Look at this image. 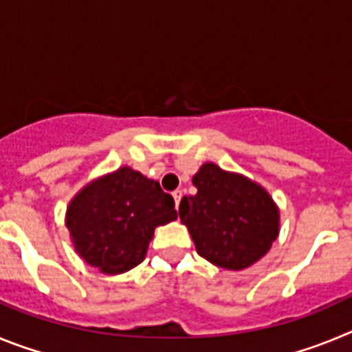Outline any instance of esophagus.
<instances>
[{
	"label": "esophagus",
	"instance_id": "34e87169",
	"mask_svg": "<svg viewBox=\"0 0 352 352\" xmlns=\"http://www.w3.org/2000/svg\"><path fill=\"white\" fill-rule=\"evenodd\" d=\"M173 197H174V203H176V208L179 206V201H182L183 197V192L182 190H174L173 192Z\"/></svg>",
	"mask_w": 352,
	"mask_h": 352
}]
</instances>
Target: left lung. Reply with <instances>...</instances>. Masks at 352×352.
Instances as JSON below:
<instances>
[{
    "label": "left lung",
    "instance_id": "1",
    "mask_svg": "<svg viewBox=\"0 0 352 352\" xmlns=\"http://www.w3.org/2000/svg\"><path fill=\"white\" fill-rule=\"evenodd\" d=\"M197 194L182 199L179 219L197 254L226 270L259 261L278 236V210L263 186L204 164L194 176Z\"/></svg>",
    "mask_w": 352,
    "mask_h": 352
}]
</instances>
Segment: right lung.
Returning <instances> with one entry per match:
<instances>
[{
    "instance_id": "add662e5",
    "label": "right lung",
    "mask_w": 352,
    "mask_h": 352,
    "mask_svg": "<svg viewBox=\"0 0 352 352\" xmlns=\"http://www.w3.org/2000/svg\"><path fill=\"white\" fill-rule=\"evenodd\" d=\"M176 217L173 195L138 170L121 167L77 194L67 210V227L86 263L118 275L138 266L155 227Z\"/></svg>"
}]
</instances>
